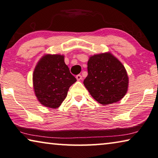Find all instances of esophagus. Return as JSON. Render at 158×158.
<instances>
[{
    "mask_svg": "<svg viewBox=\"0 0 158 158\" xmlns=\"http://www.w3.org/2000/svg\"><path fill=\"white\" fill-rule=\"evenodd\" d=\"M76 77V79L77 80V81H81V80H82V76H81V74L77 75Z\"/></svg>",
    "mask_w": 158,
    "mask_h": 158,
    "instance_id": "1",
    "label": "esophagus"
}]
</instances>
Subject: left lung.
<instances>
[{
	"label": "left lung",
	"instance_id": "obj_1",
	"mask_svg": "<svg viewBox=\"0 0 158 158\" xmlns=\"http://www.w3.org/2000/svg\"><path fill=\"white\" fill-rule=\"evenodd\" d=\"M87 71L83 83L101 104L119 102L127 92L129 78L125 66L110 52L90 56Z\"/></svg>",
	"mask_w": 158,
	"mask_h": 158
}]
</instances>
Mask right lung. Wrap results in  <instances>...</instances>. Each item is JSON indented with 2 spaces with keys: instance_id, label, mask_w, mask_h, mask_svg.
Wrapping results in <instances>:
<instances>
[{
  "instance_id": "right-lung-1",
  "label": "right lung",
  "mask_w": 158,
  "mask_h": 158,
  "mask_svg": "<svg viewBox=\"0 0 158 158\" xmlns=\"http://www.w3.org/2000/svg\"><path fill=\"white\" fill-rule=\"evenodd\" d=\"M64 62V55H45L33 71V89L41 104L56 108L67 96L69 87L76 82Z\"/></svg>"
}]
</instances>
